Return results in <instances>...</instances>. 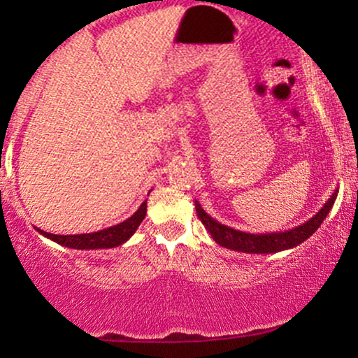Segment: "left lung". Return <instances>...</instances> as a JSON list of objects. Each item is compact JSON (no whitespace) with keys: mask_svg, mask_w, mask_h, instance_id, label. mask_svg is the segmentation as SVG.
I'll return each mask as SVG.
<instances>
[{"mask_svg":"<svg viewBox=\"0 0 358 358\" xmlns=\"http://www.w3.org/2000/svg\"><path fill=\"white\" fill-rule=\"evenodd\" d=\"M336 195H338V190L334 192V195H331L330 199H328V202L316 212V215L311 217L310 220H306L305 224L285 232L250 234L236 231V229L220 224V222H217L213 217L208 215L199 202H195V210L199 219L202 220V224L205 225V229L210 232L212 239L219 245H222V248L245 254H274L286 249L296 248L301 242H305L308 237L313 236V234L318 231L320 225L323 224L324 217L328 215L330 208L334 207Z\"/></svg>","mask_w":358,"mask_h":358,"instance_id":"1","label":"left lung"}]
</instances>
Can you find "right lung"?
<instances>
[{"mask_svg":"<svg viewBox=\"0 0 358 358\" xmlns=\"http://www.w3.org/2000/svg\"><path fill=\"white\" fill-rule=\"evenodd\" d=\"M146 215V202L139 205V208L129 219H126L121 224L113 225V227L102 229V231L90 232V234H76V236H57V234L45 232L42 229H36V232L42 234L43 237L50 239L57 244L64 245V248L71 249H110L117 248V245L124 244L126 241H129V237L136 232L143 219Z\"/></svg>","mask_w":358,"mask_h":358,"instance_id":"right-lung-1","label":"right lung"}]
</instances>
